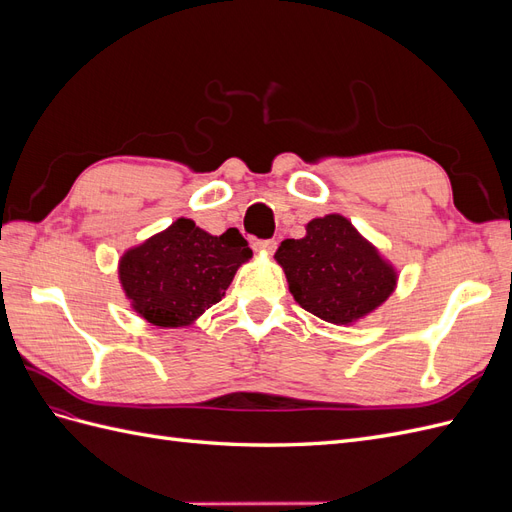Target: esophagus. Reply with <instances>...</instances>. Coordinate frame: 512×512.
Here are the masks:
<instances>
[{
	"label": "esophagus",
	"instance_id": "34e87169",
	"mask_svg": "<svg viewBox=\"0 0 512 512\" xmlns=\"http://www.w3.org/2000/svg\"><path fill=\"white\" fill-rule=\"evenodd\" d=\"M252 247L256 252H262V254H273L275 252V247H277V243H275V239H256L254 243H252Z\"/></svg>",
	"mask_w": 512,
	"mask_h": 512
}]
</instances>
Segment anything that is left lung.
<instances>
[{
  "mask_svg": "<svg viewBox=\"0 0 512 512\" xmlns=\"http://www.w3.org/2000/svg\"><path fill=\"white\" fill-rule=\"evenodd\" d=\"M275 258L294 301L333 324H350L374 312L397 282L376 247L337 213L309 222L303 239L282 241Z\"/></svg>",
  "mask_w": 512,
  "mask_h": 512,
  "instance_id": "1",
  "label": "left lung"
}]
</instances>
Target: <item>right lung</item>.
<instances>
[{"label": "right lung", "mask_w": 512, "mask_h": 512, "mask_svg": "<svg viewBox=\"0 0 512 512\" xmlns=\"http://www.w3.org/2000/svg\"><path fill=\"white\" fill-rule=\"evenodd\" d=\"M252 250L237 228L213 237L179 218L160 235L126 252L119 280L132 307L158 327H185L222 301Z\"/></svg>", "instance_id": "1"}]
</instances>
